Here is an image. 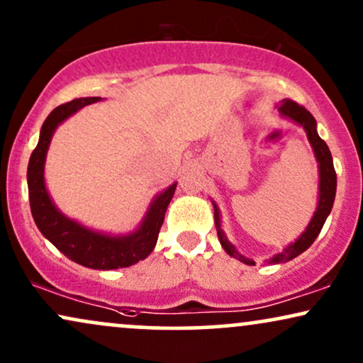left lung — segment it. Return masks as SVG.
I'll list each match as a JSON object with an SVG mask.
<instances>
[{
  "mask_svg": "<svg viewBox=\"0 0 363 363\" xmlns=\"http://www.w3.org/2000/svg\"><path fill=\"white\" fill-rule=\"evenodd\" d=\"M279 113L283 117L290 118V121L296 122L298 125H301L305 128L306 137H308L311 147H313L316 162H318V171H320V194H318V206H316V211L311 218V221L306 229L303 231V235L295 242L288 245L281 253L274 255L272 259H268L266 263H272V264H278V263H286L293 258H296L298 255H301L303 251L308 250V247L313 245V241L316 240V236L320 235L322 231L325 221H327L330 211L333 208V201H335V192H337V174H335L333 169V159L332 154H330L328 145L325 144L323 139H320L318 132H316V121L313 118V116L301 105H298L296 102H293L290 99H284L281 105H278ZM214 206V223H216V229H218V238L221 246L224 247V251L233 258L240 259L241 263L245 264H251L255 266V261L246 258V256L240 255L236 251V247L228 241L226 235L221 229V216H219V209L216 203H213Z\"/></svg>",
  "mask_w": 363,
  "mask_h": 363,
  "instance_id": "1",
  "label": "left lung"
}]
</instances>
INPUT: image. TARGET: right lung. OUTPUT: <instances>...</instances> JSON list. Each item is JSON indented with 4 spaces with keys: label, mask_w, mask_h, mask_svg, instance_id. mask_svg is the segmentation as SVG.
<instances>
[{
    "label": "right lung",
    "mask_w": 363,
    "mask_h": 363,
    "mask_svg": "<svg viewBox=\"0 0 363 363\" xmlns=\"http://www.w3.org/2000/svg\"><path fill=\"white\" fill-rule=\"evenodd\" d=\"M99 100L102 99H75L52 110V113L41 125L38 145L30 157L26 177H28L31 214H33L41 235L75 263L94 269H117L139 263L140 259H145L152 253L177 182H174L166 191L154 197L140 226L130 235H104V233H97L94 229L82 226L80 223L73 221L63 213H60L48 194L43 176L50 142H52L53 132L57 130L60 123L67 121L75 112H79L82 107L99 102Z\"/></svg>",
    "instance_id": "right-lung-1"
}]
</instances>
